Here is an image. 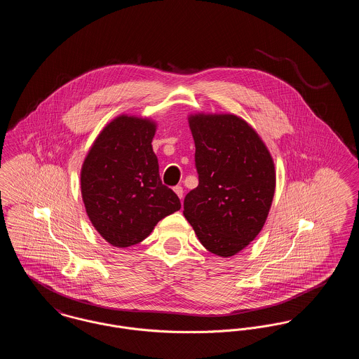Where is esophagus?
I'll return each instance as SVG.
<instances>
[{
    "instance_id": "34e87169",
    "label": "esophagus",
    "mask_w": 359,
    "mask_h": 359,
    "mask_svg": "<svg viewBox=\"0 0 359 359\" xmlns=\"http://www.w3.org/2000/svg\"><path fill=\"white\" fill-rule=\"evenodd\" d=\"M173 191H175V194L179 196V199L182 201V199H183V194H184L183 187H182V186H176V187L173 188Z\"/></svg>"
}]
</instances>
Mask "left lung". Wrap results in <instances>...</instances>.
Listing matches in <instances>:
<instances>
[{
	"label": "left lung",
	"mask_w": 359,
	"mask_h": 359,
	"mask_svg": "<svg viewBox=\"0 0 359 359\" xmlns=\"http://www.w3.org/2000/svg\"><path fill=\"white\" fill-rule=\"evenodd\" d=\"M188 123L199 184L186 195L183 214L208 252L236 256L266 222L276 189L273 158L236 114L195 113Z\"/></svg>",
	"instance_id": "1"
}]
</instances>
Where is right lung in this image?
<instances>
[{"mask_svg":"<svg viewBox=\"0 0 359 359\" xmlns=\"http://www.w3.org/2000/svg\"><path fill=\"white\" fill-rule=\"evenodd\" d=\"M157 123L121 114L93 142L81 170L86 212L94 229L116 248L147 238L180 201L161 183L152 148Z\"/></svg>","mask_w":359,"mask_h":359,"instance_id":"obj_1","label":"right lung"}]
</instances>
